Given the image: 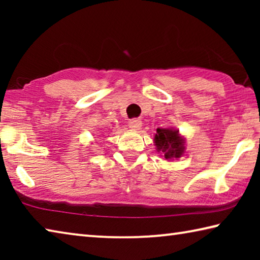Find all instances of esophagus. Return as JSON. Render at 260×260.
<instances>
[{
    "label": "esophagus",
    "instance_id": "34e87169",
    "mask_svg": "<svg viewBox=\"0 0 260 260\" xmlns=\"http://www.w3.org/2000/svg\"><path fill=\"white\" fill-rule=\"evenodd\" d=\"M128 126H129V128L134 129V131H138V129L141 128V126H142V121H141L140 119H136V118H135V119L129 120Z\"/></svg>",
    "mask_w": 260,
    "mask_h": 260
}]
</instances>
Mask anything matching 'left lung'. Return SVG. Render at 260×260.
I'll use <instances>...</instances> for the list:
<instances>
[{
    "label": "left lung",
    "mask_w": 260,
    "mask_h": 260,
    "mask_svg": "<svg viewBox=\"0 0 260 260\" xmlns=\"http://www.w3.org/2000/svg\"><path fill=\"white\" fill-rule=\"evenodd\" d=\"M155 144L157 151H160L166 159L180 158L184 152V139L178 129L157 128Z\"/></svg>",
    "instance_id": "obj_1"
}]
</instances>
